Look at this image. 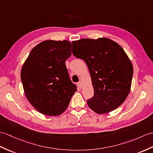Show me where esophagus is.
Here are the masks:
<instances>
[{"label": "esophagus", "instance_id": "esophagus-1", "mask_svg": "<svg viewBox=\"0 0 153 153\" xmlns=\"http://www.w3.org/2000/svg\"><path fill=\"white\" fill-rule=\"evenodd\" d=\"M77 86L78 87V88H82V84H81V82H78V83H77Z\"/></svg>", "mask_w": 153, "mask_h": 153}]
</instances>
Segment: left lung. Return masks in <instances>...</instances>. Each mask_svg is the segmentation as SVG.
<instances>
[{"label":"left lung","instance_id":"left-lung-1","mask_svg":"<svg viewBox=\"0 0 153 153\" xmlns=\"http://www.w3.org/2000/svg\"><path fill=\"white\" fill-rule=\"evenodd\" d=\"M72 53L89 70L94 95L87 104L98 114L117 109L125 102L132 85L133 66L123 48L107 38L72 42Z\"/></svg>","mask_w":153,"mask_h":153}]
</instances>
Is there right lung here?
<instances>
[{"label":"right lung","instance_id":"obj_1","mask_svg":"<svg viewBox=\"0 0 153 153\" xmlns=\"http://www.w3.org/2000/svg\"><path fill=\"white\" fill-rule=\"evenodd\" d=\"M72 55L68 40H45L32 49L21 71L23 90L30 104L48 116H58L77 91L65 61Z\"/></svg>","mask_w":153,"mask_h":153}]
</instances>
